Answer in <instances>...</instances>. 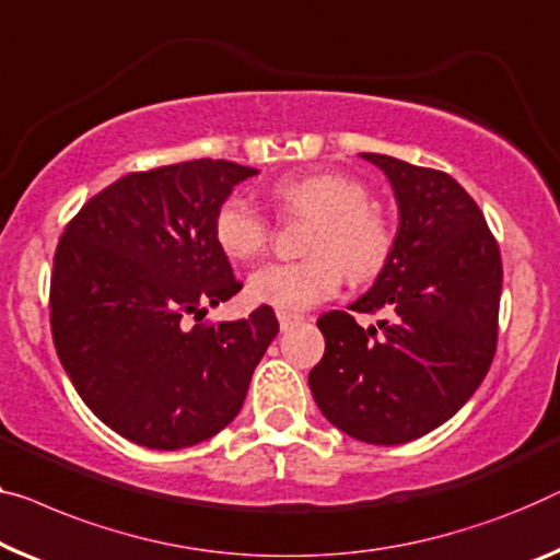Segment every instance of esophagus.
Masks as SVG:
<instances>
[{
	"label": "esophagus",
	"mask_w": 560,
	"mask_h": 560,
	"mask_svg": "<svg viewBox=\"0 0 560 560\" xmlns=\"http://www.w3.org/2000/svg\"><path fill=\"white\" fill-rule=\"evenodd\" d=\"M277 319H279V324H281V329H289L291 324H296L299 319H302V316L291 314V312H277Z\"/></svg>",
	"instance_id": "1"
}]
</instances>
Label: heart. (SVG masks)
Wrapping results in <instances>:
<instances>
[{"label": "heart", "mask_w": 560, "mask_h": 560, "mask_svg": "<svg viewBox=\"0 0 560 560\" xmlns=\"http://www.w3.org/2000/svg\"><path fill=\"white\" fill-rule=\"evenodd\" d=\"M281 213L312 219L302 261H271L248 277V296L277 308L316 306L352 281L374 279L397 246V223L370 203V190L354 175L314 171L291 175L271 188ZM213 238L233 261H252L271 241V223L246 196L223 198L213 213Z\"/></svg>", "instance_id": "heart-1"}]
</instances>
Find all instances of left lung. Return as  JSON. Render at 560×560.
Wrapping results in <instances>:
<instances>
[{"instance_id":"1","label":"left lung","mask_w":560,"mask_h":560,"mask_svg":"<svg viewBox=\"0 0 560 560\" xmlns=\"http://www.w3.org/2000/svg\"><path fill=\"white\" fill-rule=\"evenodd\" d=\"M392 183L397 246L374 287L349 306L387 308L360 327L322 314V362L308 387L322 415L370 445H402L447 422L480 387L498 345L503 264L478 203L453 175L362 153Z\"/></svg>"}]
</instances>
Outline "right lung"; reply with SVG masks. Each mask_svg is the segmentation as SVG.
Returning a JSON list of instances; mask_svg holds the SVG:
<instances>
[{"label":"right lung","instance_id":"1","mask_svg":"<svg viewBox=\"0 0 560 560\" xmlns=\"http://www.w3.org/2000/svg\"><path fill=\"white\" fill-rule=\"evenodd\" d=\"M256 168L186 161L122 175L67 223L49 281L57 357L90 410L136 445L180 450L221 432L279 322L190 324L241 291L213 213Z\"/></svg>","mask_w":560,"mask_h":560}]
</instances>
